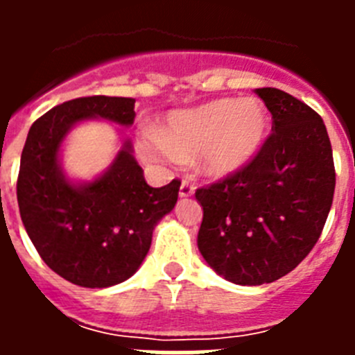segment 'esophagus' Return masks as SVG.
Masks as SVG:
<instances>
[{"instance_id": "34e87169", "label": "esophagus", "mask_w": 355, "mask_h": 355, "mask_svg": "<svg viewBox=\"0 0 355 355\" xmlns=\"http://www.w3.org/2000/svg\"><path fill=\"white\" fill-rule=\"evenodd\" d=\"M193 192H196V187H193L190 181H183V183H181L180 197H190Z\"/></svg>"}]
</instances>
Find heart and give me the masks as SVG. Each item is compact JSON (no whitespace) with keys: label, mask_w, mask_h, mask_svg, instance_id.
I'll return each instance as SVG.
<instances>
[{"label":"heart","mask_w":355,"mask_h":355,"mask_svg":"<svg viewBox=\"0 0 355 355\" xmlns=\"http://www.w3.org/2000/svg\"><path fill=\"white\" fill-rule=\"evenodd\" d=\"M266 133L268 114L261 101L222 97L172 112L159 131H142L137 147L155 165H171L196 156L202 174L224 180L252 162Z\"/></svg>","instance_id":"b5f03b06"}]
</instances>
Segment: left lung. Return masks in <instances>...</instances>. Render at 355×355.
<instances>
[{
    "mask_svg": "<svg viewBox=\"0 0 355 355\" xmlns=\"http://www.w3.org/2000/svg\"><path fill=\"white\" fill-rule=\"evenodd\" d=\"M272 131L247 167L199 188L202 258L241 286L274 283L311 252L331 211L336 172L315 110L279 89H256Z\"/></svg>",
    "mask_w": 355,
    "mask_h": 355,
    "instance_id": "1",
    "label": "left lung"
}]
</instances>
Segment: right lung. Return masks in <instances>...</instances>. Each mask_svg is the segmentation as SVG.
<instances>
[{
	"instance_id": "obj_1",
	"label": "right lung",
	"mask_w": 355,
	"mask_h": 355,
	"mask_svg": "<svg viewBox=\"0 0 355 355\" xmlns=\"http://www.w3.org/2000/svg\"><path fill=\"white\" fill-rule=\"evenodd\" d=\"M135 121L131 97H78L55 106L28 131L17 178L21 220L44 263L65 281L108 288L130 279L149 252L153 231L174 209L181 181L153 188L124 140L108 171L72 183L60 167V147L74 124Z\"/></svg>"
}]
</instances>
